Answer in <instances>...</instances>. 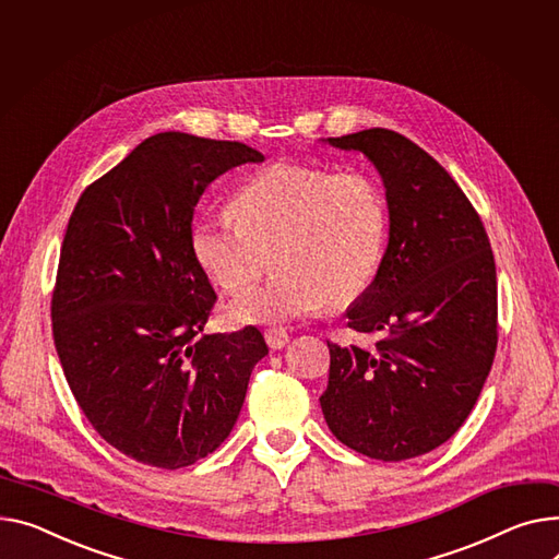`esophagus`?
Instances as JSON below:
<instances>
[{"mask_svg":"<svg viewBox=\"0 0 559 559\" xmlns=\"http://www.w3.org/2000/svg\"><path fill=\"white\" fill-rule=\"evenodd\" d=\"M265 342H267V346H270V348L278 350V348H283V346L289 342V334H287V330H285V328H281V325H272V328H267V330H265Z\"/></svg>","mask_w":559,"mask_h":559,"instance_id":"obj_1","label":"esophagus"}]
</instances>
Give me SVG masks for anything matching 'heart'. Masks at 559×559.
<instances>
[{"mask_svg": "<svg viewBox=\"0 0 559 559\" xmlns=\"http://www.w3.org/2000/svg\"><path fill=\"white\" fill-rule=\"evenodd\" d=\"M386 236V198L370 175L274 164L242 186L236 211L195 222L191 251L229 294L253 285L274 255L278 272L227 310L234 323H274L357 301L380 272Z\"/></svg>", "mask_w": 559, "mask_h": 559, "instance_id": "obj_1", "label": "heart"}]
</instances>
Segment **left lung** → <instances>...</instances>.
I'll use <instances>...</instances> for the list:
<instances>
[{"instance_id":"1","label":"left lung","mask_w":559,"mask_h":559,"mask_svg":"<svg viewBox=\"0 0 559 559\" xmlns=\"http://www.w3.org/2000/svg\"><path fill=\"white\" fill-rule=\"evenodd\" d=\"M382 175L389 245L380 272L348 308V328L384 337L328 342L319 397L346 448L404 461L450 440L474 408L497 353V270L472 202L429 153L386 128L330 136Z\"/></svg>"}]
</instances>
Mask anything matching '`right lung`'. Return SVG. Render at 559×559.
Returning <instances> with one entry per match:
<instances>
[{"instance_id": "obj_1", "label": "right lung", "mask_w": 559, "mask_h": 559, "mask_svg": "<svg viewBox=\"0 0 559 559\" xmlns=\"http://www.w3.org/2000/svg\"><path fill=\"white\" fill-rule=\"evenodd\" d=\"M247 162L240 141L147 136L73 209L51 296L53 344L92 427L162 469L193 465L231 433L267 344L258 328L204 334L215 292L191 251L206 186Z\"/></svg>"}]
</instances>
